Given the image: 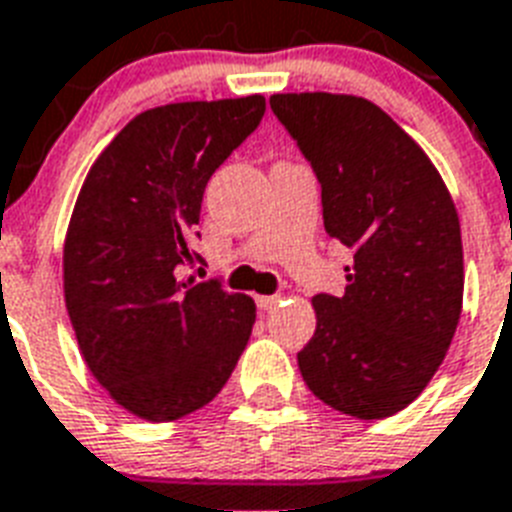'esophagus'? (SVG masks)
I'll use <instances>...</instances> for the list:
<instances>
[{
    "label": "esophagus",
    "instance_id": "obj_1",
    "mask_svg": "<svg viewBox=\"0 0 512 512\" xmlns=\"http://www.w3.org/2000/svg\"><path fill=\"white\" fill-rule=\"evenodd\" d=\"M278 302H281L278 294H263V297H257V307H260V310H273Z\"/></svg>",
    "mask_w": 512,
    "mask_h": 512
}]
</instances>
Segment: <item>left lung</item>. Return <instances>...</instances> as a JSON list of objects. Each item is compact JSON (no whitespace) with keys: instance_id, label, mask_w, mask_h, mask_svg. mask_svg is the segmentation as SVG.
Segmentation results:
<instances>
[{"instance_id":"1","label":"left lung","mask_w":512,"mask_h":512,"mask_svg":"<svg viewBox=\"0 0 512 512\" xmlns=\"http://www.w3.org/2000/svg\"><path fill=\"white\" fill-rule=\"evenodd\" d=\"M270 110L321 181L326 234L352 249L342 297L315 294L318 326L297 355L307 389L378 421L426 389L463 310V242L429 155L352 94H273Z\"/></svg>"}]
</instances>
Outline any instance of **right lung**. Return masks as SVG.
Masks as SVG:
<instances>
[{"label":"right lung","instance_id":"add662e5","mask_svg":"<svg viewBox=\"0 0 512 512\" xmlns=\"http://www.w3.org/2000/svg\"><path fill=\"white\" fill-rule=\"evenodd\" d=\"M265 97L176 102L136 115L94 160L62 247L78 350L136 418L178 421L223 389L255 323L247 294L178 281L202 257V194L263 120Z\"/></svg>","mask_w":512,"mask_h":512}]
</instances>
